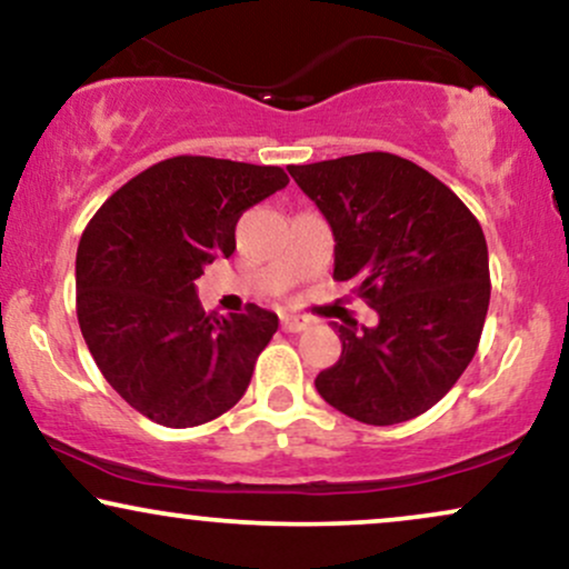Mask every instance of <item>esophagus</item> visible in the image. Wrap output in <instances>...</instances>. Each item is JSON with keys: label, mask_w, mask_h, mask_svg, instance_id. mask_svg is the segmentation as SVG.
Segmentation results:
<instances>
[{"label": "esophagus", "mask_w": 569, "mask_h": 569, "mask_svg": "<svg viewBox=\"0 0 569 569\" xmlns=\"http://www.w3.org/2000/svg\"><path fill=\"white\" fill-rule=\"evenodd\" d=\"M308 325H311L308 317H300V313H282V329H284V332H303Z\"/></svg>", "instance_id": "34e87169"}]
</instances>
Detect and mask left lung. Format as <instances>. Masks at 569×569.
I'll return each mask as SVG.
<instances>
[{"label":"left lung","instance_id":"obj_1","mask_svg":"<svg viewBox=\"0 0 569 569\" xmlns=\"http://www.w3.org/2000/svg\"><path fill=\"white\" fill-rule=\"evenodd\" d=\"M335 234V279L356 282L375 327H332L342 353L319 371L329 406L363 425L432 409L478 350L490 300L488 244L469 208L390 152L287 166Z\"/></svg>","mask_w":569,"mask_h":569}]
</instances>
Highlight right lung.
Instances as JSON below:
<instances>
[{
	"label": "right lung",
	"mask_w": 569,
	"mask_h": 569,
	"mask_svg": "<svg viewBox=\"0 0 569 569\" xmlns=\"http://www.w3.org/2000/svg\"><path fill=\"white\" fill-rule=\"evenodd\" d=\"M277 166L179 156L110 194L76 252V313L91 359L131 409L198 427L248 390L277 313H206L194 279L234 252L244 210L287 187Z\"/></svg>",
	"instance_id": "obj_1"
}]
</instances>
